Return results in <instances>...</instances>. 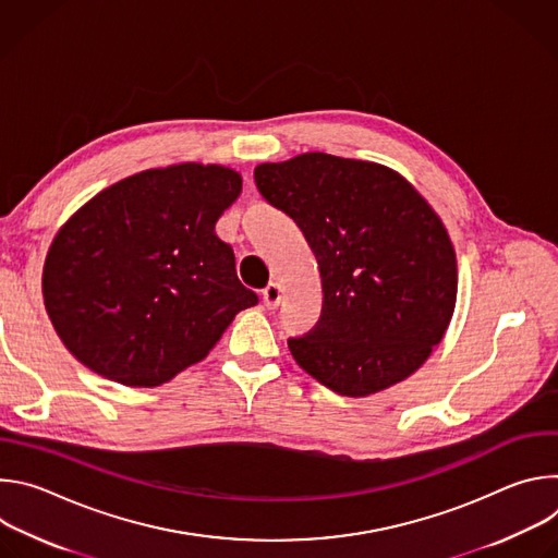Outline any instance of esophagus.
<instances>
[{
    "instance_id": "obj_1",
    "label": "esophagus",
    "mask_w": 558,
    "mask_h": 558,
    "mask_svg": "<svg viewBox=\"0 0 558 558\" xmlns=\"http://www.w3.org/2000/svg\"><path fill=\"white\" fill-rule=\"evenodd\" d=\"M282 300V287L278 282H269V287L263 291V302L267 308H276Z\"/></svg>"
}]
</instances>
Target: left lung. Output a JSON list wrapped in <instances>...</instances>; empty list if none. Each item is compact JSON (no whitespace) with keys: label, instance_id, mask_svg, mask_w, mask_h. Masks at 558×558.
I'll return each mask as SVG.
<instances>
[{"label":"left lung","instance_id":"left-lung-1","mask_svg":"<svg viewBox=\"0 0 558 558\" xmlns=\"http://www.w3.org/2000/svg\"><path fill=\"white\" fill-rule=\"evenodd\" d=\"M254 181L320 267V320L289 338L300 368L344 397L413 375L457 302L454 247L437 211L400 172L325 151L260 163Z\"/></svg>","mask_w":558,"mask_h":558}]
</instances>
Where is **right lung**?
<instances>
[{"mask_svg": "<svg viewBox=\"0 0 558 558\" xmlns=\"http://www.w3.org/2000/svg\"><path fill=\"white\" fill-rule=\"evenodd\" d=\"M243 177L179 163L132 174L57 231L41 276L63 347L97 375L134 388L170 381L207 357L258 295L216 235Z\"/></svg>", "mask_w": 558, "mask_h": 558, "instance_id": "1", "label": "right lung"}]
</instances>
